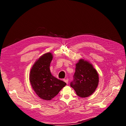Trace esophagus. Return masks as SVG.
I'll return each instance as SVG.
<instances>
[{
	"mask_svg": "<svg viewBox=\"0 0 126 126\" xmlns=\"http://www.w3.org/2000/svg\"><path fill=\"white\" fill-rule=\"evenodd\" d=\"M63 81L65 82L67 84H68V79H63Z\"/></svg>",
	"mask_w": 126,
	"mask_h": 126,
	"instance_id": "1",
	"label": "esophagus"
}]
</instances>
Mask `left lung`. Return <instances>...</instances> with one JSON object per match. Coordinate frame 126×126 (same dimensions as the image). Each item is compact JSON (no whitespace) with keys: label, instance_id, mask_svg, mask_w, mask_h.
I'll use <instances>...</instances> for the list:
<instances>
[{"label":"left lung","instance_id":"left-lung-1","mask_svg":"<svg viewBox=\"0 0 126 126\" xmlns=\"http://www.w3.org/2000/svg\"><path fill=\"white\" fill-rule=\"evenodd\" d=\"M98 82V74L92 64L80 59L76 64L74 80L70 83L77 94L82 98L89 97L94 92Z\"/></svg>","mask_w":126,"mask_h":126}]
</instances>
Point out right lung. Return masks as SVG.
I'll use <instances>...</instances> for the list:
<instances>
[{
    "instance_id": "right-lung-1",
    "label": "right lung",
    "mask_w": 126,
    "mask_h": 126,
    "mask_svg": "<svg viewBox=\"0 0 126 126\" xmlns=\"http://www.w3.org/2000/svg\"><path fill=\"white\" fill-rule=\"evenodd\" d=\"M51 53L41 56L34 63L30 72L29 80L33 90L40 98L50 100L58 94L66 83L53 76L50 70Z\"/></svg>"
}]
</instances>
